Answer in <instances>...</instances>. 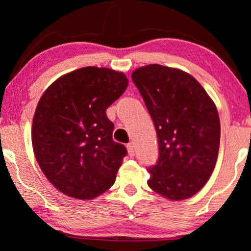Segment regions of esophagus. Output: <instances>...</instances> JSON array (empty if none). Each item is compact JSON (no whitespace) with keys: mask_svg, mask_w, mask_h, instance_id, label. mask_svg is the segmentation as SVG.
Wrapping results in <instances>:
<instances>
[{"mask_svg":"<svg viewBox=\"0 0 251 251\" xmlns=\"http://www.w3.org/2000/svg\"><path fill=\"white\" fill-rule=\"evenodd\" d=\"M126 149H128V153H129L130 156L135 155V146H133V144L129 143L128 145H126Z\"/></svg>","mask_w":251,"mask_h":251,"instance_id":"obj_1","label":"esophagus"}]
</instances>
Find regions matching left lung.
Here are the masks:
<instances>
[{
    "label": "left lung",
    "instance_id": "1",
    "mask_svg": "<svg viewBox=\"0 0 251 251\" xmlns=\"http://www.w3.org/2000/svg\"><path fill=\"white\" fill-rule=\"evenodd\" d=\"M131 78L159 142L147 184L170 200L193 197L210 178L218 156L221 123L214 101L192 75L176 68L149 65Z\"/></svg>",
    "mask_w": 251,
    "mask_h": 251
}]
</instances>
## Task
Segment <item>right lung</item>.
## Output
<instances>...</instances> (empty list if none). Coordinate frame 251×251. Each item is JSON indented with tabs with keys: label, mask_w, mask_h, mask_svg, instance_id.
Returning a JSON list of instances; mask_svg holds the SVG:
<instances>
[{
	"label": "right lung",
	"mask_w": 251,
	"mask_h": 251,
	"mask_svg": "<svg viewBox=\"0 0 251 251\" xmlns=\"http://www.w3.org/2000/svg\"><path fill=\"white\" fill-rule=\"evenodd\" d=\"M128 87L121 72L88 66L54 81L33 119L32 144L48 180L67 197L89 200L114 184L126 149L113 140L106 109Z\"/></svg>",
	"instance_id": "add662e5"
}]
</instances>
